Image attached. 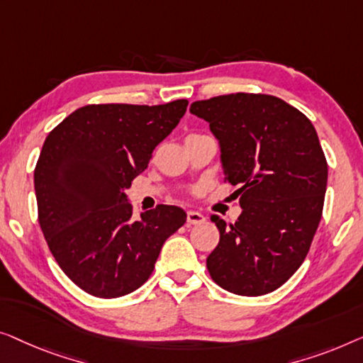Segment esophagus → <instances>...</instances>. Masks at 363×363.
Returning <instances> with one entry per match:
<instances>
[{
  "label": "esophagus",
  "instance_id": "1",
  "mask_svg": "<svg viewBox=\"0 0 363 363\" xmlns=\"http://www.w3.org/2000/svg\"><path fill=\"white\" fill-rule=\"evenodd\" d=\"M187 222L191 223V225H201V223L206 222V217H203L202 213H199V212L189 211L187 212Z\"/></svg>",
  "mask_w": 363,
  "mask_h": 363
}]
</instances>
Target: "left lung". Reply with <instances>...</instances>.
<instances>
[{"label": "left lung", "instance_id": "left-lung-1", "mask_svg": "<svg viewBox=\"0 0 363 363\" xmlns=\"http://www.w3.org/2000/svg\"><path fill=\"white\" fill-rule=\"evenodd\" d=\"M220 143L223 181L243 212L235 223L212 216L220 240L207 269L220 288L262 296L293 277L318 230L328 161L304 113L273 95L230 94L191 105Z\"/></svg>", "mask_w": 363, "mask_h": 363}]
</instances>
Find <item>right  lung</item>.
<instances>
[{"instance_id": "1", "label": "right lung", "mask_w": 363, "mask_h": 363, "mask_svg": "<svg viewBox=\"0 0 363 363\" xmlns=\"http://www.w3.org/2000/svg\"><path fill=\"white\" fill-rule=\"evenodd\" d=\"M187 104L85 105L45 138L34 169L39 225L55 262L85 293L111 299L140 288L186 223L182 208L164 203L133 218L125 191Z\"/></svg>"}]
</instances>
